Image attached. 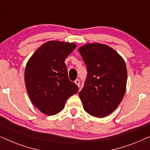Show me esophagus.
Masks as SVG:
<instances>
[{
  "instance_id": "obj_1",
  "label": "esophagus",
  "mask_w": 150,
  "mask_h": 150,
  "mask_svg": "<svg viewBox=\"0 0 150 150\" xmlns=\"http://www.w3.org/2000/svg\"><path fill=\"white\" fill-rule=\"evenodd\" d=\"M74 83H75L76 84L78 87H80V81H79V79H76V81H74Z\"/></svg>"
}]
</instances>
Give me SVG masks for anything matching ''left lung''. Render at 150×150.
<instances>
[{
	"label": "left lung",
	"mask_w": 150,
	"mask_h": 150,
	"mask_svg": "<svg viewBox=\"0 0 150 150\" xmlns=\"http://www.w3.org/2000/svg\"><path fill=\"white\" fill-rule=\"evenodd\" d=\"M79 52L87 68V77L79 95L84 109L96 117L112 113L126 89L127 69L122 56L100 43L87 44Z\"/></svg>",
	"instance_id": "left-lung-1"
}]
</instances>
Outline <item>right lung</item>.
<instances>
[{"instance_id": "add662e5", "label": "right lung", "mask_w": 150, "mask_h": 150, "mask_svg": "<svg viewBox=\"0 0 150 150\" xmlns=\"http://www.w3.org/2000/svg\"><path fill=\"white\" fill-rule=\"evenodd\" d=\"M74 43L49 41L44 43L28 59L24 81L30 101L47 115L59 113L67 100L79 91L69 81L65 60L74 50Z\"/></svg>"}]
</instances>
